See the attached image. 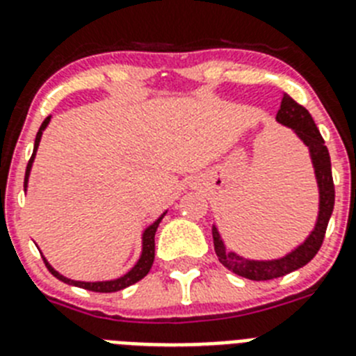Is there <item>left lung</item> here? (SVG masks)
<instances>
[{"mask_svg": "<svg viewBox=\"0 0 356 356\" xmlns=\"http://www.w3.org/2000/svg\"><path fill=\"white\" fill-rule=\"evenodd\" d=\"M276 121L282 127L292 130V134L307 146L310 162H312L314 175H316L317 193H319V209H317L316 225L310 229V234L305 237L303 242L292 248L289 253L278 259H246L242 254L235 253L234 250H226L225 241H222L219 229L212 225L213 250H216L217 259L228 271L242 276V278L262 282V280H273L285 276L289 273L307 266L310 260L316 257L319 251L323 238L326 234L330 217L333 212V203H335V188H333L332 178V162H330L328 147L325 146V140L317 130L312 115L308 114L305 106L298 105L289 94H284L282 105H280Z\"/></svg>", "mask_w": 356, "mask_h": 356, "instance_id": "obj_1", "label": "left lung"}]
</instances>
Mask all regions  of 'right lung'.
<instances>
[{"mask_svg": "<svg viewBox=\"0 0 356 356\" xmlns=\"http://www.w3.org/2000/svg\"><path fill=\"white\" fill-rule=\"evenodd\" d=\"M49 121H51V115L49 118L44 119V122L40 124L39 131H37V137H35V144H33V153H31V159L26 165V175H24V193H26L28 188V180H30V172H31V165H33V160H35L37 155V147H39L40 143V137H42L44 130L48 128ZM168 213V210L155 219V221L147 225L146 228L143 229V235H140V254H139V260L134 264L130 271H127L122 276H118V278H112V280H103V282H78V280H71L67 276L60 275V273L56 271L55 267L48 262V260L44 259L48 269L51 271L53 276L64 282V284L69 285H74V287H81V289H87V291H92V292H118L122 291V289L130 287V285L137 284L139 280H143L144 276L149 273L151 266H153V260H155V234H156V228H159L160 221L163 219V216Z\"/></svg>", "mask_w": 356, "mask_h": 356, "instance_id": "add662e5", "label": "right lung"}]
</instances>
